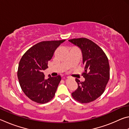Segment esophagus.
<instances>
[{
    "label": "esophagus",
    "mask_w": 129,
    "mask_h": 129,
    "mask_svg": "<svg viewBox=\"0 0 129 129\" xmlns=\"http://www.w3.org/2000/svg\"><path fill=\"white\" fill-rule=\"evenodd\" d=\"M68 77H67V78H68Z\"/></svg>",
    "instance_id": "34e87169"
}]
</instances>
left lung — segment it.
<instances>
[{"instance_id": "8db88e82", "label": "left lung", "mask_w": 129, "mask_h": 129, "mask_svg": "<svg viewBox=\"0 0 129 129\" xmlns=\"http://www.w3.org/2000/svg\"><path fill=\"white\" fill-rule=\"evenodd\" d=\"M81 49L85 78L80 82L76 78L78 88L72 93L76 101L81 104L94 101L104 92L110 78L108 57L99 45L88 39L82 38L69 40Z\"/></svg>"}]
</instances>
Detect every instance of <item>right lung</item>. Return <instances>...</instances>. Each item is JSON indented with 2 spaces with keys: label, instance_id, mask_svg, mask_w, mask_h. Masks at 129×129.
<instances>
[{
  "label": "right lung",
  "instance_id": "add662e5",
  "mask_svg": "<svg viewBox=\"0 0 129 129\" xmlns=\"http://www.w3.org/2000/svg\"><path fill=\"white\" fill-rule=\"evenodd\" d=\"M66 40L41 41L27 50L21 58L17 77L21 89L30 100L45 104L53 99L61 77L60 75L45 79L43 71L55 50Z\"/></svg>",
  "mask_w": 129,
  "mask_h": 129
}]
</instances>
